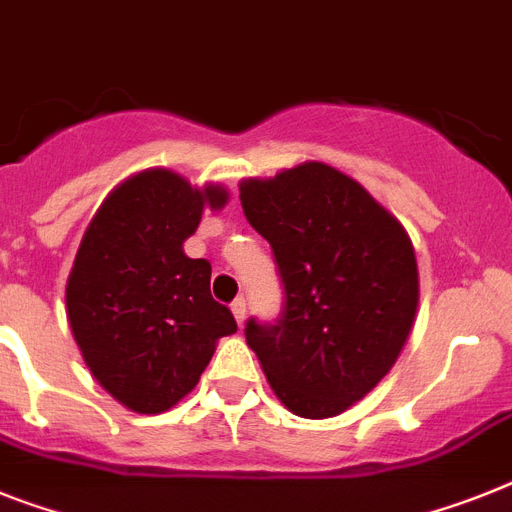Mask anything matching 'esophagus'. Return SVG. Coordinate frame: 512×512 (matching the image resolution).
Segmentation results:
<instances>
[{
    "mask_svg": "<svg viewBox=\"0 0 512 512\" xmlns=\"http://www.w3.org/2000/svg\"><path fill=\"white\" fill-rule=\"evenodd\" d=\"M231 312H234L236 317V325H244V320H247V302H244V299H236V302L231 304Z\"/></svg>",
    "mask_w": 512,
    "mask_h": 512,
    "instance_id": "esophagus-1",
    "label": "esophagus"
}]
</instances>
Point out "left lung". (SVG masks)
Instances as JSON below:
<instances>
[{"label": "left lung", "instance_id": "left-lung-1", "mask_svg": "<svg viewBox=\"0 0 512 512\" xmlns=\"http://www.w3.org/2000/svg\"><path fill=\"white\" fill-rule=\"evenodd\" d=\"M239 200L273 247L286 294L276 325L247 322V346L291 414H343L409 341L419 307L414 244L362 184L322 161L242 179Z\"/></svg>", "mask_w": 512, "mask_h": 512}]
</instances>
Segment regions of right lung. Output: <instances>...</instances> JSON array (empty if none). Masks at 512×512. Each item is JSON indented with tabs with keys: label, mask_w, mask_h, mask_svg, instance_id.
I'll return each mask as SVG.
<instances>
[{
	"label": "right lung",
	"mask_w": 512,
	"mask_h": 512,
	"mask_svg": "<svg viewBox=\"0 0 512 512\" xmlns=\"http://www.w3.org/2000/svg\"><path fill=\"white\" fill-rule=\"evenodd\" d=\"M226 203L221 184L192 187L171 169H143L109 192L85 229L67 320L90 375L130 411L176 406L218 338L236 333L229 307L210 296V263L184 255L203 210Z\"/></svg>",
	"instance_id": "1"
}]
</instances>
